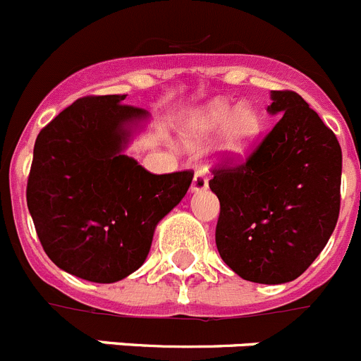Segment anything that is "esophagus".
Wrapping results in <instances>:
<instances>
[{"label":"esophagus","mask_w":361,"mask_h":361,"mask_svg":"<svg viewBox=\"0 0 361 361\" xmlns=\"http://www.w3.org/2000/svg\"><path fill=\"white\" fill-rule=\"evenodd\" d=\"M204 190H208V175L204 171H197L195 177H193V183H191V191L199 193V191Z\"/></svg>","instance_id":"1"}]
</instances>
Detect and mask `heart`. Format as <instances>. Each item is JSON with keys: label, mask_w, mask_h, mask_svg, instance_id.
Segmentation results:
<instances>
[{"label": "heart", "mask_w": 361, "mask_h": 361, "mask_svg": "<svg viewBox=\"0 0 361 361\" xmlns=\"http://www.w3.org/2000/svg\"><path fill=\"white\" fill-rule=\"evenodd\" d=\"M219 128L222 153L238 155L257 139L262 128V117L250 103H238L231 108L228 99H213L184 121V141L190 148H197Z\"/></svg>", "instance_id": "heart-1"}]
</instances>
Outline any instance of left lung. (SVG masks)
<instances>
[{
    "label": "left lung",
    "mask_w": 361,
    "mask_h": 361,
    "mask_svg": "<svg viewBox=\"0 0 361 361\" xmlns=\"http://www.w3.org/2000/svg\"><path fill=\"white\" fill-rule=\"evenodd\" d=\"M279 121L238 164L213 168L220 200L215 240L238 276L257 283L298 279L324 250L340 213L342 148L296 92L273 90Z\"/></svg>",
    "instance_id": "8db88e82"
}]
</instances>
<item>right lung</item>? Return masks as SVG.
I'll list each match as a JSON object with an SVG mask.
<instances>
[{
	"mask_svg": "<svg viewBox=\"0 0 361 361\" xmlns=\"http://www.w3.org/2000/svg\"><path fill=\"white\" fill-rule=\"evenodd\" d=\"M126 95H90L50 121L34 145L27 206L44 253L82 280L111 283L145 264L153 233L193 171L153 175L123 149L148 119Z\"/></svg>",
	"mask_w": 361,
	"mask_h": 361,
	"instance_id": "obj_1",
	"label": "right lung"
}]
</instances>
